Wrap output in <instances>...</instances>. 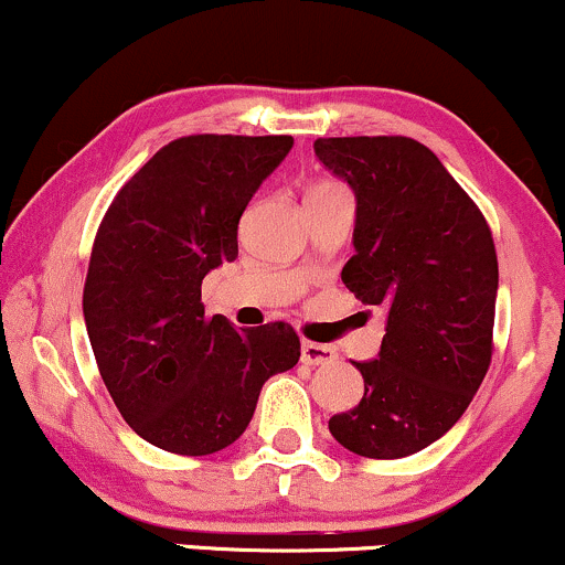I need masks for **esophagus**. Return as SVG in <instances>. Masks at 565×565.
Returning <instances> with one entry per match:
<instances>
[{
  "instance_id": "34e87169",
  "label": "esophagus",
  "mask_w": 565,
  "mask_h": 565,
  "mask_svg": "<svg viewBox=\"0 0 565 565\" xmlns=\"http://www.w3.org/2000/svg\"><path fill=\"white\" fill-rule=\"evenodd\" d=\"M302 363L305 365H331L337 363V350L329 344L302 342Z\"/></svg>"
}]
</instances>
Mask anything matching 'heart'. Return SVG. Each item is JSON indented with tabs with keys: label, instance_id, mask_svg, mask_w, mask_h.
Wrapping results in <instances>:
<instances>
[{
	"label": "heart",
	"instance_id": "1",
	"mask_svg": "<svg viewBox=\"0 0 565 565\" xmlns=\"http://www.w3.org/2000/svg\"><path fill=\"white\" fill-rule=\"evenodd\" d=\"M329 189H337V183H318V186H312L308 194H312V192H329Z\"/></svg>",
	"mask_w": 565,
	"mask_h": 565
}]
</instances>
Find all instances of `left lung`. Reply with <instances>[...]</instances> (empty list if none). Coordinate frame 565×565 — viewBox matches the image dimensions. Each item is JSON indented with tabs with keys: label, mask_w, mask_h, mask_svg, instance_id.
I'll return each mask as SVG.
<instances>
[{
	"label": "left lung",
	"mask_w": 565,
	"mask_h": 565,
	"mask_svg": "<svg viewBox=\"0 0 565 565\" xmlns=\"http://www.w3.org/2000/svg\"><path fill=\"white\" fill-rule=\"evenodd\" d=\"M316 154L358 200L342 281L386 310L363 399L329 431L363 458H405L455 426L492 363L498 253L477 202L407 136H331Z\"/></svg>",
	"instance_id": "8db88e82"
}]
</instances>
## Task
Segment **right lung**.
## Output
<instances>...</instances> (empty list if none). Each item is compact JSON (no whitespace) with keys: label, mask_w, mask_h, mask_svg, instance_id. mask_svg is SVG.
Returning <instances> with one entry per match:
<instances>
[{"label":"right lung","mask_w":565,"mask_h":565,"mask_svg":"<svg viewBox=\"0 0 565 565\" xmlns=\"http://www.w3.org/2000/svg\"><path fill=\"white\" fill-rule=\"evenodd\" d=\"M291 145V136H181L102 217L84 284L88 342L120 416L160 450L196 458L228 447L263 384L300 360L289 323L236 331L202 305V278L239 255L244 207Z\"/></svg>","instance_id":"right-lung-1"}]
</instances>
